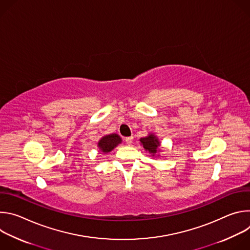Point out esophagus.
Returning a JSON list of instances; mask_svg holds the SVG:
<instances>
[{
  "label": "esophagus",
  "instance_id": "esophagus-1",
  "mask_svg": "<svg viewBox=\"0 0 250 250\" xmlns=\"http://www.w3.org/2000/svg\"><path fill=\"white\" fill-rule=\"evenodd\" d=\"M132 139H133V137H132V136L125 137V142H126V145H130L131 142H132Z\"/></svg>",
  "mask_w": 250,
  "mask_h": 250
}]
</instances>
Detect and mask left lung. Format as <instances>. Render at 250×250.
<instances>
[{"label":"left lung","instance_id":"8db88e82","mask_svg":"<svg viewBox=\"0 0 250 250\" xmlns=\"http://www.w3.org/2000/svg\"><path fill=\"white\" fill-rule=\"evenodd\" d=\"M141 146H144V148L148 151L152 156H154L158 151V147L160 146L159 139L152 133H149L146 137H142L139 139Z\"/></svg>","mask_w":250,"mask_h":250}]
</instances>
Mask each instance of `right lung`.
<instances>
[{
  "mask_svg": "<svg viewBox=\"0 0 250 250\" xmlns=\"http://www.w3.org/2000/svg\"><path fill=\"white\" fill-rule=\"evenodd\" d=\"M122 142V138L117 133H112L103 136L99 142H98V147L100 150L104 153L111 152L116 146H118Z\"/></svg>",
  "mask_w": 250,
  "mask_h": 250,
  "instance_id": "1",
  "label": "right lung"
}]
</instances>
